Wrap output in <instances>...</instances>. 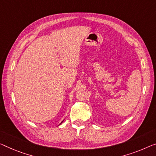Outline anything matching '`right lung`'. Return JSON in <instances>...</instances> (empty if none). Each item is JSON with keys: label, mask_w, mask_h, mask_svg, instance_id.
Here are the masks:
<instances>
[{"label": "right lung", "mask_w": 156, "mask_h": 156, "mask_svg": "<svg viewBox=\"0 0 156 156\" xmlns=\"http://www.w3.org/2000/svg\"><path fill=\"white\" fill-rule=\"evenodd\" d=\"M63 121H62V122H61V123H60V124H61L62 123H63ZM60 124H59V125H60Z\"/></svg>", "instance_id": "right-lung-1"}]
</instances>
